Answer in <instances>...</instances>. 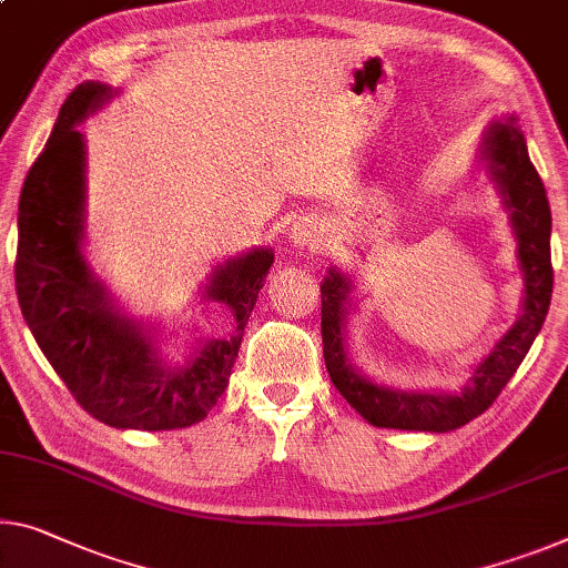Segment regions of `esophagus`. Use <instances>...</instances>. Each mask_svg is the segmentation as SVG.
Wrapping results in <instances>:
<instances>
[{"label": "esophagus", "instance_id": "1", "mask_svg": "<svg viewBox=\"0 0 568 568\" xmlns=\"http://www.w3.org/2000/svg\"><path fill=\"white\" fill-rule=\"evenodd\" d=\"M322 225L317 221H312V217H302V221H296L294 231H292V239L296 246H307L314 248L322 243Z\"/></svg>", "mask_w": 568, "mask_h": 568}]
</instances>
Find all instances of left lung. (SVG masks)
<instances>
[{"mask_svg": "<svg viewBox=\"0 0 568 568\" xmlns=\"http://www.w3.org/2000/svg\"><path fill=\"white\" fill-rule=\"evenodd\" d=\"M487 160L493 162V174L503 187L505 203L513 211V225L518 235V254L526 272V310L516 327L505 335L495 351L485 357L473 375V386L457 396L400 394L373 386L361 373L351 368L343 347V304L347 300V282L337 272L322 284V353L329 381L357 414L383 429L408 432H452L485 414L493 400L500 396L523 357L528 355L536 335L544 325L554 292L551 266V207H548L546 187L530 162L526 139H523L516 119L487 132Z\"/></svg>", "mask_w": 568, "mask_h": 568, "instance_id": "8db88e82", "label": "left lung"}]
</instances>
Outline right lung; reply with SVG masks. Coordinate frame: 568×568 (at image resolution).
<instances>
[{"label":"right lung","instance_id":"right-lung-1","mask_svg":"<svg viewBox=\"0 0 568 568\" xmlns=\"http://www.w3.org/2000/svg\"><path fill=\"white\" fill-rule=\"evenodd\" d=\"M106 93V85L89 81L68 95L45 150L24 178L17 215V300L42 355L83 412L116 429H182L203 422L229 386L274 254L251 251L217 268L207 296L233 310V335L207 343L185 368L164 365L150 339L109 310L81 256L83 136L73 124Z\"/></svg>","mask_w":568,"mask_h":568}]
</instances>
